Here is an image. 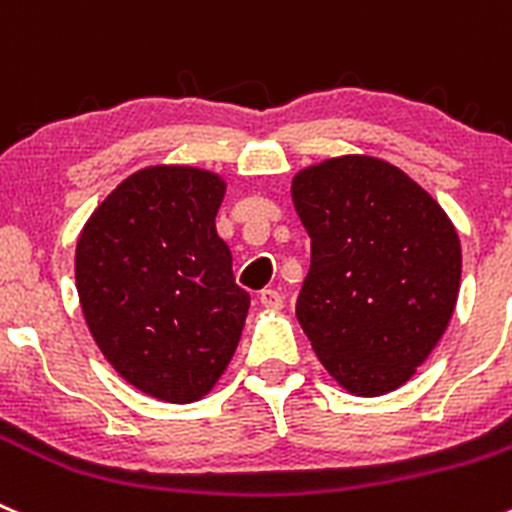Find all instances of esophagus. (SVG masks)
Instances as JSON below:
<instances>
[{"label": "esophagus", "instance_id": "obj_1", "mask_svg": "<svg viewBox=\"0 0 512 512\" xmlns=\"http://www.w3.org/2000/svg\"><path fill=\"white\" fill-rule=\"evenodd\" d=\"M260 303L270 310H280L283 308V295H280L278 290L265 288V290H260Z\"/></svg>", "mask_w": 512, "mask_h": 512}]
</instances>
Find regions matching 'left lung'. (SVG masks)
Returning a JSON list of instances; mask_svg holds the SVG:
<instances>
[{"instance_id": "8db88e82", "label": "left lung", "mask_w": 512, "mask_h": 512, "mask_svg": "<svg viewBox=\"0 0 512 512\" xmlns=\"http://www.w3.org/2000/svg\"><path fill=\"white\" fill-rule=\"evenodd\" d=\"M293 202L310 237L295 313L313 351L353 394L396 389L432 353L455 310V227L422 186L371 156L300 171Z\"/></svg>"}]
</instances>
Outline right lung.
<instances>
[{
    "label": "right lung",
    "mask_w": 512,
    "mask_h": 512,
    "mask_svg": "<svg viewBox=\"0 0 512 512\" xmlns=\"http://www.w3.org/2000/svg\"><path fill=\"white\" fill-rule=\"evenodd\" d=\"M224 181L191 166L128 176L85 224L75 280L90 333L143 394L189 404L240 343L250 295L214 217Z\"/></svg>",
    "instance_id": "obj_1"
}]
</instances>
